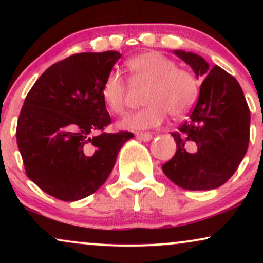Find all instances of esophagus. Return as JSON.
<instances>
[{
    "label": "esophagus",
    "mask_w": 263,
    "mask_h": 263,
    "mask_svg": "<svg viewBox=\"0 0 263 263\" xmlns=\"http://www.w3.org/2000/svg\"><path fill=\"white\" fill-rule=\"evenodd\" d=\"M136 137L138 138V140L141 141H144V142H148L152 140V135L151 134H143V132H140V134L136 135Z\"/></svg>",
    "instance_id": "esophagus-1"
}]
</instances>
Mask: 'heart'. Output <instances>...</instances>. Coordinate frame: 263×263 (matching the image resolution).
I'll use <instances>...</instances> for the list:
<instances>
[{
	"label": "heart",
	"instance_id": "heart-1",
	"mask_svg": "<svg viewBox=\"0 0 263 263\" xmlns=\"http://www.w3.org/2000/svg\"><path fill=\"white\" fill-rule=\"evenodd\" d=\"M127 68L136 80L148 83L141 110L129 114L119 122V127L142 131L159 126L170 114L182 119L194 106L199 85L190 71L178 68L174 60L158 52H147L127 60ZM126 81L117 70L110 71L101 86V98L108 110L121 115L126 106Z\"/></svg>",
	"mask_w": 263,
	"mask_h": 263
}]
</instances>
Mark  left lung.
Listing matches in <instances>:
<instances>
[{"label": "left lung", "instance_id": "left-lung-1", "mask_svg": "<svg viewBox=\"0 0 263 263\" xmlns=\"http://www.w3.org/2000/svg\"><path fill=\"white\" fill-rule=\"evenodd\" d=\"M174 54L204 79L189 119L172 132L176 155L162 170L174 184L188 190H210L230 179L246 155L250 110L240 84L224 69L210 68L192 52Z\"/></svg>", "mask_w": 263, "mask_h": 263}]
</instances>
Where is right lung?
Listing matches in <instances>:
<instances>
[{"instance_id": "add662e5", "label": "right lung", "mask_w": 263, "mask_h": 263, "mask_svg": "<svg viewBox=\"0 0 263 263\" xmlns=\"http://www.w3.org/2000/svg\"><path fill=\"white\" fill-rule=\"evenodd\" d=\"M121 54L79 53L47 69L29 90L17 122L26 174L64 201L89 197L106 182L134 134L95 135L111 122L101 86Z\"/></svg>"}]
</instances>
